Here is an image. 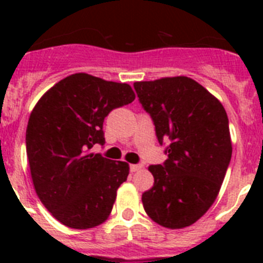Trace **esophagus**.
I'll list each match as a JSON object with an SVG mask.
<instances>
[{
  "label": "esophagus",
  "mask_w": 263,
  "mask_h": 263,
  "mask_svg": "<svg viewBox=\"0 0 263 263\" xmlns=\"http://www.w3.org/2000/svg\"><path fill=\"white\" fill-rule=\"evenodd\" d=\"M141 168H142V164H130V171L132 173H136V171H138Z\"/></svg>",
  "instance_id": "1"
}]
</instances>
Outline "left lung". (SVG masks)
<instances>
[{"mask_svg":"<svg viewBox=\"0 0 263 263\" xmlns=\"http://www.w3.org/2000/svg\"><path fill=\"white\" fill-rule=\"evenodd\" d=\"M134 89L154 122L158 142L167 143V159L148 167L154 185L143 192V208L162 227H190L216 200L231 163L227 111L185 76L137 81Z\"/></svg>","mask_w":263,"mask_h":263,"instance_id":"1","label":"left lung"}]
</instances>
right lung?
I'll return each instance as SVG.
<instances>
[{
    "label": "right lung",
    "mask_w": 263,
    "mask_h": 263,
    "mask_svg": "<svg viewBox=\"0 0 263 263\" xmlns=\"http://www.w3.org/2000/svg\"><path fill=\"white\" fill-rule=\"evenodd\" d=\"M134 99L125 83L75 73L48 89L32 109L26 129L32 183L43 205L66 227H97L111 212L129 164L89 150L105 143L106 116Z\"/></svg>",
    "instance_id": "add662e5"
}]
</instances>
